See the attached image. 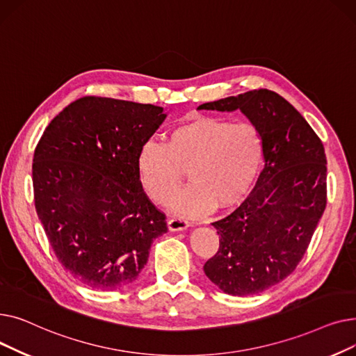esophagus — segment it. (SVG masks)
<instances>
[{
  "label": "esophagus",
  "mask_w": 356,
  "mask_h": 356,
  "mask_svg": "<svg viewBox=\"0 0 356 356\" xmlns=\"http://www.w3.org/2000/svg\"><path fill=\"white\" fill-rule=\"evenodd\" d=\"M167 227L170 231H183L189 227V222L186 220L184 218H180V216H173L168 219L167 222Z\"/></svg>",
  "instance_id": "34e87169"
}]
</instances>
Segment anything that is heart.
<instances>
[{"instance_id":"b5f03b06","label":"heart","mask_w":356,"mask_h":356,"mask_svg":"<svg viewBox=\"0 0 356 356\" xmlns=\"http://www.w3.org/2000/svg\"><path fill=\"white\" fill-rule=\"evenodd\" d=\"M264 141L247 121L193 115L175 125L165 143H145L137 172L148 197L165 204L180 189L188 172L191 186L172 202L186 215H203L215 204L227 208L244 197L259 173Z\"/></svg>"}]
</instances>
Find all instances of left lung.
Segmentation results:
<instances>
[{"instance_id":"8db88e82","label":"left lung","mask_w":356,"mask_h":356,"mask_svg":"<svg viewBox=\"0 0 356 356\" xmlns=\"http://www.w3.org/2000/svg\"><path fill=\"white\" fill-rule=\"evenodd\" d=\"M197 109H239L263 136V172L235 211L212 222L219 248L203 266L223 293H263L296 270L325 212V147L300 112L268 89L207 102Z\"/></svg>"}]
</instances>
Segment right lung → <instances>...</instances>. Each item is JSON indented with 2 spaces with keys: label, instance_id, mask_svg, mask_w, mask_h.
Listing matches in <instances>:
<instances>
[{
  "label": "right lung",
  "instance_id": "add662e5",
  "mask_svg": "<svg viewBox=\"0 0 356 356\" xmlns=\"http://www.w3.org/2000/svg\"><path fill=\"white\" fill-rule=\"evenodd\" d=\"M165 117L152 104L83 97L51 120L34 149L37 215L63 268L89 289L136 282L167 232L137 172L141 147Z\"/></svg>",
  "mask_w": 356,
  "mask_h": 356
}]
</instances>
